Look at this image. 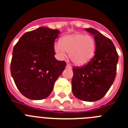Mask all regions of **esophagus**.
<instances>
[{"label":"esophagus","instance_id":"esophagus-1","mask_svg":"<svg viewBox=\"0 0 128 128\" xmlns=\"http://www.w3.org/2000/svg\"><path fill=\"white\" fill-rule=\"evenodd\" d=\"M66 68H68V69H72V66H71L70 65H69V64H67V65H66Z\"/></svg>","mask_w":128,"mask_h":128}]
</instances>
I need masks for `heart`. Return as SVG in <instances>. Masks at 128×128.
Here are the masks:
<instances>
[{
    "mask_svg": "<svg viewBox=\"0 0 128 128\" xmlns=\"http://www.w3.org/2000/svg\"><path fill=\"white\" fill-rule=\"evenodd\" d=\"M96 49L95 38L91 35L75 33L63 36L54 44V50L60 58L69 53L71 60L76 65H83L93 58Z\"/></svg>",
    "mask_w": 128,
    "mask_h": 128,
    "instance_id": "1",
    "label": "heart"
}]
</instances>
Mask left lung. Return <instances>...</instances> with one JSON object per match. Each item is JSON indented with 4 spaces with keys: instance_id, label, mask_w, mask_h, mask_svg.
Here are the masks:
<instances>
[{
    "instance_id": "left-lung-1",
    "label": "left lung",
    "mask_w": 128,
    "mask_h": 128,
    "mask_svg": "<svg viewBox=\"0 0 128 128\" xmlns=\"http://www.w3.org/2000/svg\"><path fill=\"white\" fill-rule=\"evenodd\" d=\"M95 38V55L81 67L73 68L72 92L78 99L94 102L106 94L115 78L118 55L113 42L95 29L86 28Z\"/></svg>"
}]
</instances>
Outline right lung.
Masks as SVG:
<instances>
[{
  "label": "right lung",
  "mask_w": 128,
  "mask_h": 128,
  "mask_svg": "<svg viewBox=\"0 0 128 128\" xmlns=\"http://www.w3.org/2000/svg\"><path fill=\"white\" fill-rule=\"evenodd\" d=\"M60 32L40 27L24 33L13 48L11 73L22 94L42 100L53 91L55 81L66 67L55 58L54 42Z\"/></svg>",
  "instance_id": "right-lung-1"
}]
</instances>
